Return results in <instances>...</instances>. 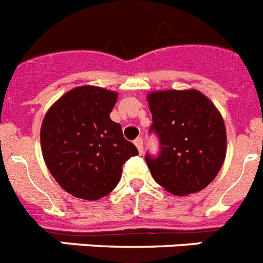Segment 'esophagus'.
I'll return each instance as SVG.
<instances>
[{"label":"esophagus","mask_w":263,"mask_h":263,"mask_svg":"<svg viewBox=\"0 0 263 263\" xmlns=\"http://www.w3.org/2000/svg\"><path fill=\"white\" fill-rule=\"evenodd\" d=\"M134 145H136L137 146V149H138V152H140V153H142L143 152V141H142V138H137L136 141H134Z\"/></svg>","instance_id":"34e87169"}]
</instances>
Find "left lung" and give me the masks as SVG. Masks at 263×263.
<instances>
[{
    "label": "left lung",
    "mask_w": 263,
    "mask_h": 263,
    "mask_svg": "<svg viewBox=\"0 0 263 263\" xmlns=\"http://www.w3.org/2000/svg\"><path fill=\"white\" fill-rule=\"evenodd\" d=\"M152 130L161 153L145 157L156 182L174 196L205 189L217 177L226 157V127L218 109L196 89L147 94Z\"/></svg>",
    "instance_id": "8db88e82"
}]
</instances>
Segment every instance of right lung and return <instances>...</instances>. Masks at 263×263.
<instances>
[{"mask_svg":"<svg viewBox=\"0 0 263 263\" xmlns=\"http://www.w3.org/2000/svg\"><path fill=\"white\" fill-rule=\"evenodd\" d=\"M118 93L84 85L49 107L41 125V150L53 178L76 198L96 201L113 192L122 165L138 150L110 120Z\"/></svg>","mask_w":263,"mask_h":263,"instance_id":"add662e5","label":"right lung"}]
</instances>
